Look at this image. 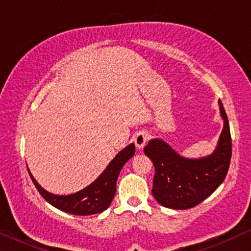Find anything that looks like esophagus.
<instances>
[{"mask_svg": "<svg viewBox=\"0 0 251 251\" xmlns=\"http://www.w3.org/2000/svg\"><path fill=\"white\" fill-rule=\"evenodd\" d=\"M133 140H135V144H136L137 149L142 150L143 147L146 145L147 140H149V133H146V132H144V131L136 133L135 137H133Z\"/></svg>", "mask_w": 251, "mask_h": 251, "instance_id": "34e87169", "label": "esophagus"}]
</instances>
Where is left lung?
<instances>
[{
	"instance_id": "obj_1",
	"label": "left lung",
	"mask_w": 251,
	"mask_h": 251,
	"mask_svg": "<svg viewBox=\"0 0 251 251\" xmlns=\"http://www.w3.org/2000/svg\"><path fill=\"white\" fill-rule=\"evenodd\" d=\"M224 128L211 155L185 159L161 139H152L144 152L155 169L152 194L161 205L170 209L193 208L224 181L232 156V139L227 115L219 100Z\"/></svg>"
}]
</instances>
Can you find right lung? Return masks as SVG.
Listing matches in <instances>:
<instances>
[{
	"mask_svg": "<svg viewBox=\"0 0 251 251\" xmlns=\"http://www.w3.org/2000/svg\"><path fill=\"white\" fill-rule=\"evenodd\" d=\"M135 154V145L130 144L125 150L116 154L107 168L94 183L83 190L70 195H56L49 193L39 185L28 170L30 179L35 185L36 190L46 201L61 211L76 216H89L99 214L106 210L112 203L116 192V180L119 174L126 161Z\"/></svg>",
	"mask_w": 251,
	"mask_h": 251,
	"instance_id": "right-lung-1",
	"label": "right lung"
}]
</instances>
